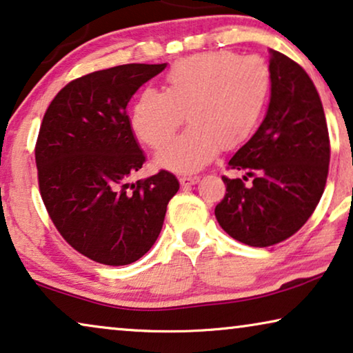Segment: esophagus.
Here are the masks:
<instances>
[{
  "label": "esophagus",
  "instance_id": "esophagus-1",
  "mask_svg": "<svg viewBox=\"0 0 353 353\" xmlns=\"http://www.w3.org/2000/svg\"><path fill=\"white\" fill-rule=\"evenodd\" d=\"M199 181V176H188V175H185V176H180V183H181V186H185V188H188V186H191V185H196V183Z\"/></svg>",
  "mask_w": 353,
  "mask_h": 353
}]
</instances>
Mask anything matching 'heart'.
<instances>
[{
    "instance_id": "b5f03b06",
    "label": "heart",
    "mask_w": 353,
    "mask_h": 353,
    "mask_svg": "<svg viewBox=\"0 0 353 353\" xmlns=\"http://www.w3.org/2000/svg\"><path fill=\"white\" fill-rule=\"evenodd\" d=\"M270 90V68L258 55L210 50L180 59L165 74V90L145 89L132 110L137 139L159 150L185 121L188 129L157 154V164L192 173L219 148L242 146L261 121Z\"/></svg>"
}]
</instances>
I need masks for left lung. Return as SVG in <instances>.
<instances>
[{
    "label": "left lung",
    "mask_w": 353,
    "mask_h": 353,
    "mask_svg": "<svg viewBox=\"0 0 353 353\" xmlns=\"http://www.w3.org/2000/svg\"><path fill=\"white\" fill-rule=\"evenodd\" d=\"M270 103L263 124L229 161L242 178L221 176L219 226L250 247H270L293 236L319 205L330 167L326 117L304 68L270 50ZM254 178L244 186L248 176Z\"/></svg>",
    "instance_id": "left-lung-1"
}]
</instances>
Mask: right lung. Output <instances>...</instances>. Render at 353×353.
Returning a JSON list of instances; mask_svg holds the SVG:
<instances>
[{
    "instance_id": "obj_1",
    "label": "right lung",
    "mask_w": 353,
    "mask_h": 353,
    "mask_svg": "<svg viewBox=\"0 0 353 353\" xmlns=\"http://www.w3.org/2000/svg\"><path fill=\"white\" fill-rule=\"evenodd\" d=\"M167 63H129L71 81L46 110L34 146L38 185L66 243L100 264L140 259L159 237L180 183L167 170L129 183L146 156L127 103Z\"/></svg>"
}]
</instances>
